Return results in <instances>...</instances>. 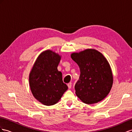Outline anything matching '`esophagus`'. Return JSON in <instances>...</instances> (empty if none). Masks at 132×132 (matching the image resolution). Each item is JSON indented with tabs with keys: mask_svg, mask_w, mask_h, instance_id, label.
<instances>
[{
	"mask_svg": "<svg viewBox=\"0 0 132 132\" xmlns=\"http://www.w3.org/2000/svg\"><path fill=\"white\" fill-rule=\"evenodd\" d=\"M67 86H68V87L69 89H71V86H72L71 82H69V84H67Z\"/></svg>",
	"mask_w": 132,
	"mask_h": 132,
	"instance_id": "obj_1",
	"label": "esophagus"
}]
</instances>
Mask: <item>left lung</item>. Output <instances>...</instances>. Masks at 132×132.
Masks as SVG:
<instances>
[{
    "mask_svg": "<svg viewBox=\"0 0 132 132\" xmlns=\"http://www.w3.org/2000/svg\"><path fill=\"white\" fill-rule=\"evenodd\" d=\"M80 70L75 84L77 96L83 103L93 104L103 100L110 92L113 76L109 63L102 53L95 49H86L71 55Z\"/></svg>",
    "mask_w": 132,
    "mask_h": 132,
    "instance_id": "8db88e82",
    "label": "left lung"
}]
</instances>
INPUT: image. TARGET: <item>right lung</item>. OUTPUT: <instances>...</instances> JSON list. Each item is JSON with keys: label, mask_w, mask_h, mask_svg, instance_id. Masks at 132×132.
<instances>
[{"label": "right lung", "mask_w": 132, "mask_h": 132, "mask_svg": "<svg viewBox=\"0 0 132 132\" xmlns=\"http://www.w3.org/2000/svg\"><path fill=\"white\" fill-rule=\"evenodd\" d=\"M61 56L52 50L40 53L29 73V82L33 96L47 106L58 103L68 89L57 70Z\"/></svg>", "instance_id": "right-lung-1"}]
</instances>
